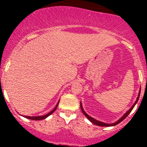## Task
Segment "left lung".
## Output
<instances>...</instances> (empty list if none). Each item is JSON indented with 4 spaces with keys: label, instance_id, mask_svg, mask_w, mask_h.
Wrapping results in <instances>:
<instances>
[{
    "label": "left lung",
    "instance_id": "8db88e82",
    "mask_svg": "<svg viewBox=\"0 0 147 147\" xmlns=\"http://www.w3.org/2000/svg\"><path fill=\"white\" fill-rule=\"evenodd\" d=\"M140 93H141V89H140L139 93H138V96L137 99H136V102H135V103H134V105H132V107H131V108L129 109V110H128V111H127V112L126 113L124 114V115H123V116H122V117L121 118V119H119V121H117L115 122V123H113V124H106V123H103V122H101V121H99L96 120V119H93V118L90 117V115H88V114H87L85 112V110H83V108H82V103H80V107H81V110H82V111L83 114H84V115H85V116H86V117L88 118V120H89L90 121H91L92 123H93V124H96V125H97V126H101V127H111V126H115V125H116V124H119L120 122H121L122 121L124 120V119H126L127 115H128L129 113H130V112L132 110L133 107H135V105H136V103H137L138 101V98H139V96H140Z\"/></svg>",
    "mask_w": 147,
    "mask_h": 147
}]
</instances>
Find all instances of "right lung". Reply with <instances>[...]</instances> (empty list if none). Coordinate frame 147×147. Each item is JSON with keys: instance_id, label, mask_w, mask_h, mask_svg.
<instances>
[{"instance_id": "right-lung-1", "label": "right lung", "mask_w": 147, "mask_h": 147, "mask_svg": "<svg viewBox=\"0 0 147 147\" xmlns=\"http://www.w3.org/2000/svg\"><path fill=\"white\" fill-rule=\"evenodd\" d=\"M58 105H59V102H58V104L57 105H56V107H54V109L53 110H51L49 113L46 114V115H42V116H33V117H31V116H26V115H25L24 117L26 118V119H31V120H35V121H37V120H42V119H45V118H47L48 116H49L50 115H51V114L53 113L56 110V109H57V107Z\"/></svg>"}]
</instances>
